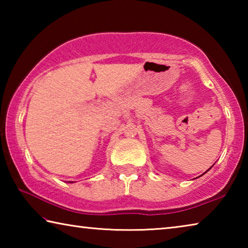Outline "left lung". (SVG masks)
I'll return each mask as SVG.
<instances>
[{
	"label": "left lung",
	"mask_w": 248,
	"mask_h": 248,
	"mask_svg": "<svg viewBox=\"0 0 248 248\" xmlns=\"http://www.w3.org/2000/svg\"><path fill=\"white\" fill-rule=\"evenodd\" d=\"M211 167H212V166H211ZM211 167H210V169H211ZM210 169H209V170H210ZM208 170H207V171H208ZM207 171H204V173H207ZM204 173H203V174H204ZM203 174H202V175H203Z\"/></svg>",
	"instance_id": "1"
}]
</instances>
